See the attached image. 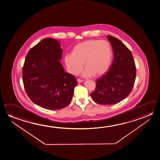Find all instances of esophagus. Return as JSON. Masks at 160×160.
<instances>
[{
    "instance_id": "1",
    "label": "esophagus",
    "mask_w": 160,
    "mask_h": 160,
    "mask_svg": "<svg viewBox=\"0 0 160 160\" xmlns=\"http://www.w3.org/2000/svg\"><path fill=\"white\" fill-rule=\"evenodd\" d=\"M77 81L78 82V83H81V82H83V80H82V79H81L79 78L77 79Z\"/></svg>"
}]
</instances>
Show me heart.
Masks as SVG:
<instances>
[{
    "label": "heart",
    "instance_id": "b5f03b06",
    "mask_svg": "<svg viewBox=\"0 0 160 160\" xmlns=\"http://www.w3.org/2000/svg\"><path fill=\"white\" fill-rule=\"evenodd\" d=\"M113 52L107 41L88 40L77 44L72 51V54L64 57L69 73L76 75L81 71L83 64L86 70L84 76H101L107 71L111 64Z\"/></svg>",
    "mask_w": 160,
    "mask_h": 160
}]
</instances>
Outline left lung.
Instances as JSON below:
<instances>
[{
  "label": "left lung",
  "mask_w": 160,
  "mask_h": 160,
  "mask_svg": "<svg viewBox=\"0 0 160 160\" xmlns=\"http://www.w3.org/2000/svg\"><path fill=\"white\" fill-rule=\"evenodd\" d=\"M114 59L109 71L96 81L91 93L95 102L103 105L116 104L125 99L132 91L136 69L131 52L118 39L108 36Z\"/></svg>",
  "instance_id": "left-lung-1"
}]
</instances>
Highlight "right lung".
Returning <instances> with one entry per match:
<instances>
[{
	"instance_id": "add662e5",
	"label": "right lung",
	"mask_w": 160,
	"mask_h": 160,
	"mask_svg": "<svg viewBox=\"0 0 160 160\" xmlns=\"http://www.w3.org/2000/svg\"><path fill=\"white\" fill-rule=\"evenodd\" d=\"M63 49L58 41L45 38L34 46L26 56L22 70L26 93L34 103L56 110L67 106L78 84L66 73L60 61Z\"/></svg>"
}]
</instances>
